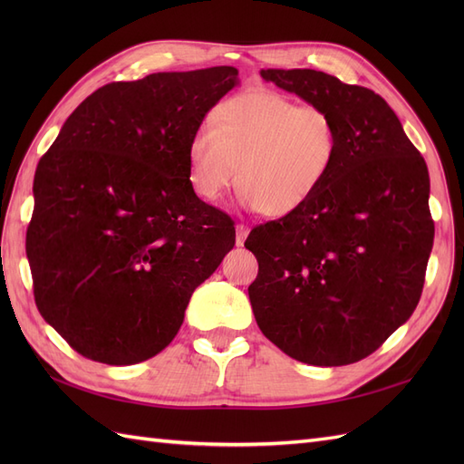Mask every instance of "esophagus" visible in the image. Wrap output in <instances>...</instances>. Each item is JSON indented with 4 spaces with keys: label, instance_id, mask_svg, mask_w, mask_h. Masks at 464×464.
<instances>
[{
    "label": "esophagus",
    "instance_id": "34e87169",
    "mask_svg": "<svg viewBox=\"0 0 464 464\" xmlns=\"http://www.w3.org/2000/svg\"><path fill=\"white\" fill-rule=\"evenodd\" d=\"M247 234H249V228L246 224H236V246H244Z\"/></svg>",
    "mask_w": 464,
    "mask_h": 464
}]
</instances>
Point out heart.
I'll return each instance as SVG.
<instances>
[{
	"label": "heart",
	"mask_w": 464,
	"mask_h": 464,
	"mask_svg": "<svg viewBox=\"0 0 464 464\" xmlns=\"http://www.w3.org/2000/svg\"><path fill=\"white\" fill-rule=\"evenodd\" d=\"M339 157V131L325 110L273 91L228 98L189 143V184L217 201L236 179L242 205L288 217L310 203Z\"/></svg>",
	"instance_id": "b5f03b06"
}]
</instances>
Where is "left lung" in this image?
<instances>
[{
  "label": "left lung",
  "instance_id": "8db88e82",
  "mask_svg": "<svg viewBox=\"0 0 464 464\" xmlns=\"http://www.w3.org/2000/svg\"><path fill=\"white\" fill-rule=\"evenodd\" d=\"M325 110L339 157L305 207L249 232L247 294L263 334L290 358L346 366L409 321L433 246L430 176L395 111L373 91L315 69H261Z\"/></svg>",
  "mask_w": 464,
  "mask_h": 464
}]
</instances>
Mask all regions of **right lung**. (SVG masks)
<instances>
[{"mask_svg": "<svg viewBox=\"0 0 464 464\" xmlns=\"http://www.w3.org/2000/svg\"><path fill=\"white\" fill-rule=\"evenodd\" d=\"M237 82L230 65L110 82L40 159L26 230L34 300L81 356H157L234 247L232 218L189 184V143Z\"/></svg>", "mask_w": 464, "mask_h": 464, "instance_id": "right-lung-1", "label": "right lung"}]
</instances>
